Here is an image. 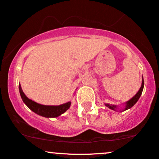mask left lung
<instances>
[{"mask_svg":"<svg viewBox=\"0 0 159 159\" xmlns=\"http://www.w3.org/2000/svg\"><path fill=\"white\" fill-rule=\"evenodd\" d=\"M143 88H144V80H143V82H142V85H141L140 90H139V91L138 92V93L134 95V96L132 98V99H130L129 101H127V103H126V107L125 109H124V111L127 110V109H129V108H132V106H133L134 104H135L137 103V101H138V99L140 98V95L141 94H142L143 93ZM106 106H108V108H111V109L112 110H115L116 111V106H114V105H110V104H106Z\"/></svg>","mask_w":159,"mask_h":159,"instance_id":"1","label":"left lung"}]
</instances>
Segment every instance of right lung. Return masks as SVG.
I'll use <instances>...</instances> for the list:
<instances>
[{
  "label": "right lung",
  "mask_w": 159,
  "mask_h": 159,
  "mask_svg": "<svg viewBox=\"0 0 159 159\" xmlns=\"http://www.w3.org/2000/svg\"><path fill=\"white\" fill-rule=\"evenodd\" d=\"M19 90L20 93L21 99L24 103L27 106V107L31 109L32 111L36 113L40 116L50 118V117H57L61 114H64L66 110L70 107L71 102H68L60 106H45L41 105L36 102L32 101L26 96L21 88V84H19Z\"/></svg>",
  "instance_id": "obj_1"
}]
</instances>
